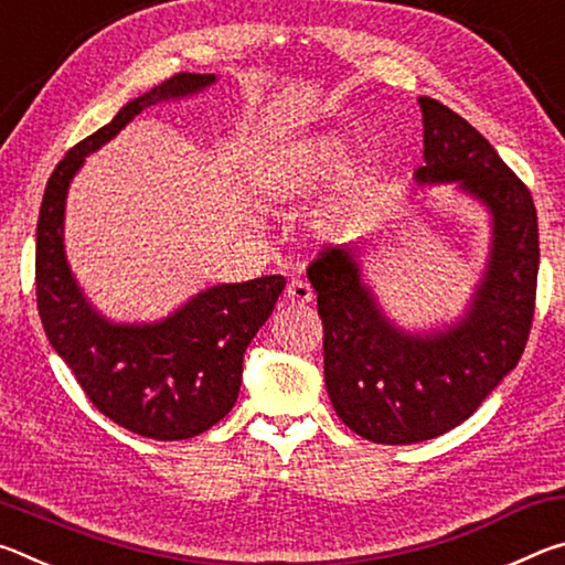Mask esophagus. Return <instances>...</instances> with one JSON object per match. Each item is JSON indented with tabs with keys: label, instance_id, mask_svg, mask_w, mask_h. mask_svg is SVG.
<instances>
[{
	"label": "esophagus",
	"instance_id": "obj_1",
	"mask_svg": "<svg viewBox=\"0 0 565 565\" xmlns=\"http://www.w3.org/2000/svg\"><path fill=\"white\" fill-rule=\"evenodd\" d=\"M286 296H289L291 303H309L313 299V289H311V284L294 279V281H289V286H286Z\"/></svg>",
	"mask_w": 565,
	"mask_h": 565
}]
</instances>
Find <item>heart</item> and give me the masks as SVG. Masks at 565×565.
I'll list each match as a JSON object with an SVG mask.
<instances>
[{"label": "heart", "instance_id": "obj_1", "mask_svg": "<svg viewBox=\"0 0 565 565\" xmlns=\"http://www.w3.org/2000/svg\"><path fill=\"white\" fill-rule=\"evenodd\" d=\"M349 157V139L341 131H317L309 137L294 139L274 151L264 164L254 171V194L262 202L281 204L317 191L343 169ZM359 191V179L349 174L341 181L337 194L323 206L321 218L327 224L339 222L347 212L351 196Z\"/></svg>", "mask_w": 565, "mask_h": 565}]
</instances>
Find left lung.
<instances>
[{"label": "left lung", "mask_w": 565, "mask_h": 565, "mask_svg": "<svg viewBox=\"0 0 565 565\" xmlns=\"http://www.w3.org/2000/svg\"><path fill=\"white\" fill-rule=\"evenodd\" d=\"M418 184H458L491 214V256L454 327H394L361 279L356 246H329L309 264L323 323V379L339 418L374 444H418L451 431L515 369L531 333L539 281V216L529 186L471 124L420 97Z\"/></svg>", "instance_id": "obj_1"}]
</instances>
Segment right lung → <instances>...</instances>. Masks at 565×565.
Here are the masks:
<instances>
[{
    "label": "right lung",
    "instance_id": "right-lung-1",
    "mask_svg": "<svg viewBox=\"0 0 565 565\" xmlns=\"http://www.w3.org/2000/svg\"><path fill=\"white\" fill-rule=\"evenodd\" d=\"M214 82V74L181 72L121 107L56 164L36 222V309L46 339L104 416L154 441L204 434L234 408L244 351L271 317L286 279L271 274L218 284L164 321L111 323L84 299L66 264L64 202L84 157L117 137L139 111Z\"/></svg>",
    "mask_w": 565,
    "mask_h": 565
}]
</instances>
